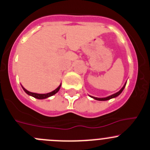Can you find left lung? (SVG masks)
Here are the masks:
<instances>
[{
  "mask_svg": "<svg viewBox=\"0 0 150 150\" xmlns=\"http://www.w3.org/2000/svg\"><path fill=\"white\" fill-rule=\"evenodd\" d=\"M126 83H127V82H125V83L124 84L123 87L121 88V89L120 90V91H117V93H114V94H111V95L108 96V97H93V96H91V95H89V97H91V98L94 99V100H99V101H106V100H110V99H112V98H115V97H118V96L120 95V94H121L122 92V91L124 90L125 87Z\"/></svg>",
  "mask_w": 150,
  "mask_h": 150,
  "instance_id": "1",
  "label": "left lung"
}]
</instances>
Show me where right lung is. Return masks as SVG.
<instances>
[{
	"instance_id": "obj_1",
	"label": "right lung",
	"mask_w": 150,
	"mask_h": 150,
	"mask_svg": "<svg viewBox=\"0 0 150 150\" xmlns=\"http://www.w3.org/2000/svg\"><path fill=\"white\" fill-rule=\"evenodd\" d=\"M61 86H62V83H61L60 85H59V86H58V88H56V89L53 90V91H51V92L47 93V94H37V93L30 92V91H28V90H26L25 88L23 86H22V88H23V89L24 90L25 92L27 94H28L29 96H31V97H34V98L39 99V100H43V99L48 98V97H51V96L54 95L55 94H56V93H57L58 91H59V89H60Z\"/></svg>"
}]
</instances>
